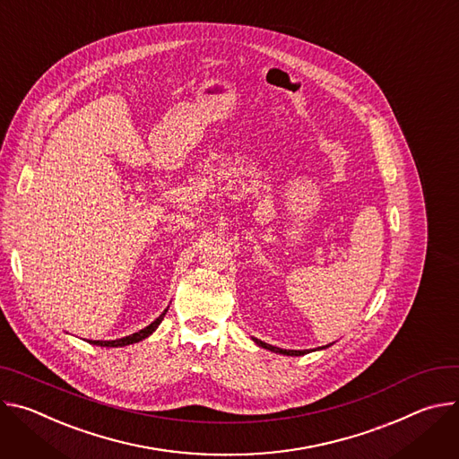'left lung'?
<instances>
[{"label":"left lung","mask_w":459,"mask_h":459,"mask_svg":"<svg viewBox=\"0 0 459 459\" xmlns=\"http://www.w3.org/2000/svg\"><path fill=\"white\" fill-rule=\"evenodd\" d=\"M255 342H257L259 346H263V348H268V350H272V351H277V353H284V355H304V353L308 351V350H282V348H277V346L266 344V342H263V341H259V339H255ZM326 346H330V344H326ZM326 346H323V348H326Z\"/></svg>","instance_id":"8db88e82"}]
</instances>
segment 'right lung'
Here are the masks:
<instances>
[{"label": "right lung", "instance_id": "add662e5", "mask_svg": "<svg viewBox=\"0 0 459 459\" xmlns=\"http://www.w3.org/2000/svg\"><path fill=\"white\" fill-rule=\"evenodd\" d=\"M166 312H168V310H164V314H162L157 321H152L149 326H145L143 330H140V332H136V333H133V335H127V337H122V339H117V341H89V342H91V344H96V346H126V344L138 342V341L149 337L152 332H155V330L159 328V325L162 323Z\"/></svg>", "mask_w": 459, "mask_h": 459}]
</instances>
